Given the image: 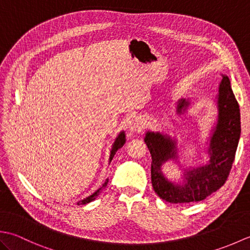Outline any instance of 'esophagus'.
<instances>
[{"instance_id":"1","label":"esophagus","mask_w":250,"mask_h":250,"mask_svg":"<svg viewBox=\"0 0 250 250\" xmlns=\"http://www.w3.org/2000/svg\"><path fill=\"white\" fill-rule=\"evenodd\" d=\"M129 129L132 132H141L144 128V121L139 116H131L128 122Z\"/></svg>"}]
</instances>
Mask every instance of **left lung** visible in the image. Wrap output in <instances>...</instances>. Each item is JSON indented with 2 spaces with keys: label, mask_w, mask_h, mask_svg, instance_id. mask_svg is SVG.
I'll return each instance as SVG.
<instances>
[{
  "label": "left lung",
  "mask_w": 250,
  "mask_h": 250,
  "mask_svg": "<svg viewBox=\"0 0 250 250\" xmlns=\"http://www.w3.org/2000/svg\"><path fill=\"white\" fill-rule=\"evenodd\" d=\"M216 102L218 118L207 148L209 160L204 166L185 168L182 184L168 180L162 173L163 163L178 159L177 140L160 132L148 131L146 133L144 141L152 160L151 184L155 192L162 200L175 204L199 202L206 199L226 183L241 136L240 106L227 75H222ZM189 105V100H179L176 113L183 114Z\"/></svg>",
  "instance_id": "1"
}]
</instances>
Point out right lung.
<instances>
[{"label": "right lung", "instance_id": "1", "mask_svg": "<svg viewBox=\"0 0 250 250\" xmlns=\"http://www.w3.org/2000/svg\"><path fill=\"white\" fill-rule=\"evenodd\" d=\"M125 132L122 131V132H120V133L118 134V136L116 137V140H115V142H114V144H113V146H111L110 156H109V163H110V161H111V160H113V158H114V156L116 155L117 150L120 149V148L125 145ZM107 183H108V179H106V182L103 184L102 187L99 188L97 191H95L94 193H92L91 195L88 196V198L82 200L81 202H78L77 204H78V205H79V204L83 205V204L90 203V202H92L93 200H95V198H97V196L100 194V192H101V191H102V189H104V188L106 187V186H107Z\"/></svg>", "mask_w": 250, "mask_h": 250}]
</instances>
